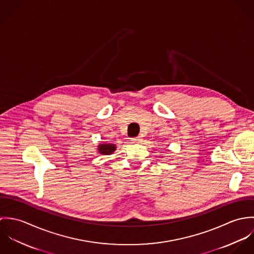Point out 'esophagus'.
Masks as SVG:
<instances>
[{
	"label": "esophagus",
	"instance_id": "obj_1",
	"mask_svg": "<svg viewBox=\"0 0 254 254\" xmlns=\"http://www.w3.org/2000/svg\"><path fill=\"white\" fill-rule=\"evenodd\" d=\"M131 141H132V143H134V144H138V143H141V141H142V138H141V137L132 138V139H131Z\"/></svg>",
	"mask_w": 254,
	"mask_h": 254
}]
</instances>
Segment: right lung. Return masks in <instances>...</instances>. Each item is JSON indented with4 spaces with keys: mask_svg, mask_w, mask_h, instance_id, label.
I'll return each instance as SVG.
<instances>
[{
    "mask_svg": "<svg viewBox=\"0 0 254 254\" xmlns=\"http://www.w3.org/2000/svg\"><path fill=\"white\" fill-rule=\"evenodd\" d=\"M115 149H116V146L113 144H101L98 146L99 152L102 154H106V155L111 154Z\"/></svg>",
    "mask_w": 254,
    "mask_h": 254,
    "instance_id": "obj_1",
    "label": "right lung"
}]
</instances>
